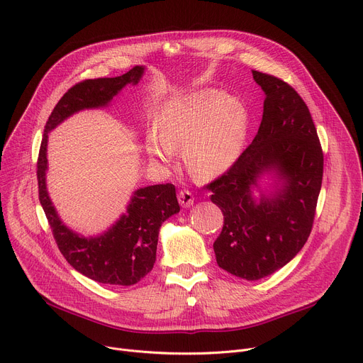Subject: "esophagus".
<instances>
[{
    "label": "esophagus",
    "mask_w": 363,
    "mask_h": 363,
    "mask_svg": "<svg viewBox=\"0 0 363 363\" xmlns=\"http://www.w3.org/2000/svg\"><path fill=\"white\" fill-rule=\"evenodd\" d=\"M178 201H179L181 206H184V208H189V206L194 203V195L191 191L182 189L178 192Z\"/></svg>",
    "instance_id": "obj_1"
}]
</instances>
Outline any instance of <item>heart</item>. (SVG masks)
I'll return each instance as SVG.
<instances>
[{"mask_svg": "<svg viewBox=\"0 0 363 363\" xmlns=\"http://www.w3.org/2000/svg\"><path fill=\"white\" fill-rule=\"evenodd\" d=\"M248 113L244 103L216 89H205L171 100L162 108L147 142L152 161L169 164L175 150L189 172L213 178L233 167L244 147Z\"/></svg>", "mask_w": 363, "mask_h": 363, "instance_id": "b5f03b06", "label": "heart"}]
</instances>
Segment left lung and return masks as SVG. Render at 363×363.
<instances>
[{
    "label": "left lung",
    "instance_id": "obj_1",
    "mask_svg": "<svg viewBox=\"0 0 363 363\" xmlns=\"http://www.w3.org/2000/svg\"><path fill=\"white\" fill-rule=\"evenodd\" d=\"M252 77L266 94L260 128L234 165L206 188L224 216L214 242L218 266L260 280L293 260L312 231L323 152L298 93L274 76L252 70ZM267 174L274 178L270 190L261 186Z\"/></svg>",
    "mask_w": 363,
    "mask_h": 363
}]
</instances>
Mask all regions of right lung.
<instances>
[{"instance_id": "1", "label": "right lung", "mask_w": 363, "mask_h": 363, "mask_svg": "<svg viewBox=\"0 0 363 363\" xmlns=\"http://www.w3.org/2000/svg\"><path fill=\"white\" fill-rule=\"evenodd\" d=\"M143 72L145 66H135L122 76L90 79L69 89L45 123L38 153L40 202L57 247L76 272L103 284L132 286L153 269L160 228L164 221L179 213L175 186L160 184L136 189L126 213L112 227L99 235H80L62 221L48 196L45 184L48 133L80 111L106 108L126 84H138Z\"/></svg>"}]
</instances>
